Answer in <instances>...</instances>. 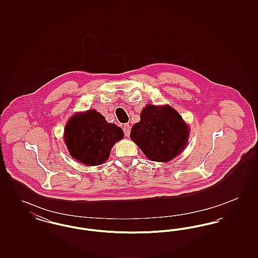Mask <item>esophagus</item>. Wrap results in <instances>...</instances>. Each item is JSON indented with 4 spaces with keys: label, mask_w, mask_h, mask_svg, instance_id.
<instances>
[{
    "label": "esophagus",
    "mask_w": 258,
    "mask_h": 258,
    "mask_svg": "<svg viewBox=\"0 0 258 258\" xmlns=\"http://www.w3.org/2000/svg\"><path fill=\"white\" fill-rule=\"evenodd\" d=\"M123 134L125 136H130L131 134V125L128 123H124L123 125Z\"/></svg>",
    "instance_id": "1"
}]
</instances>
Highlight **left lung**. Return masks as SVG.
Segmentation results:
<instances>
[{"mask_svg": "<svg viewBox=\"0 0 258 258\" xmlns=\"http://www.w3.org/2000/svg\"><path fill=\"white\" fill-rule=\"evenodd\" d=\"M188 128L170 106L147 105L135 123L131 138L149 160L166 162L179 155L187 142Z\"/></svg>", "mask_w": 258, "mask_h": 258, "instance_id": "8db88e82", "label": "left lung"}]
</instances>
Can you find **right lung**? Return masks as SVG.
Segmentation results:
<instances>
[{
    "mask_svg": "<svg viewBox=\"0 0 258 258\" xmlns=\"http://www.w3.org/2000/svg\"><path fill=\"white\" fill-rule=\"evenodd\" d=\"M123 137L120 126L107 123L94 109L74 115L67 123L63 135L71 156L86 165L104 162L113 145Z\"/></svg>",
    "mask_w": 258,
    "mask_h": 258,
    "instance_id": "right-lung-1",
    "label": "right lung"
}]
</instances>
